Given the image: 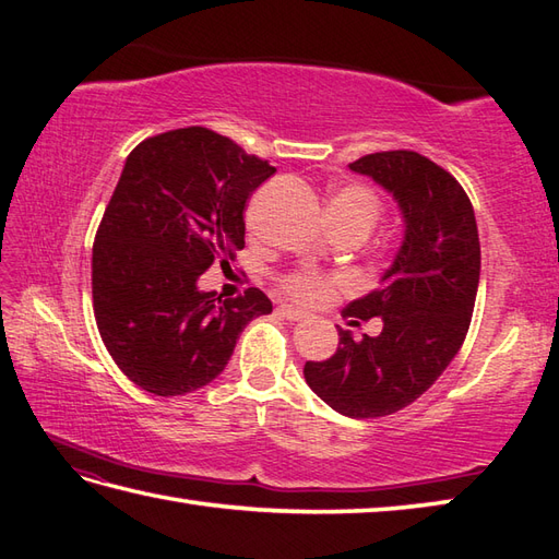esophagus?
I'll return each instance as SVG.
<instances>
[{
    "instance_id": "1",
    "label": "esophagus",
    "mask_w": 559,
    "mask_h": 559,
    "mask_svg": "<svg viewBox=\"0 0 559 559\" xmlns=\"http://www.w3.org/2000/svg\"><path fill=\"white\" fill-rule=\"evenodd\" d=\"M278 314H281L283 319H288V322H302V319L310 317V314L298 310V307H293V305H281V307H278Z\"/></svg>"
}]
</instances>
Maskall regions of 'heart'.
I'll list each match as a JSON object with an SVG mask.
<instances>
[{"instance_id":"obj_1","label":"heart","mask_w":559,"mask_h":559,"mask_svg":"<svg viewBox=\"0 0 559 559\" xmlns=\"http://www.w3.org/2000/svg\"><path fill=\"white\" fill-rule=\"evenodd\" d=\"M379 216V199L374 197L372 189L362 185H343L336 189V194L329 201V218L331 221H353L362 223L367 228H372ZM283 288L288 295L298 298L300 302H322L331 295L334 283L329 278L317 276L310 271L290 273V276L283 281Z\"/></svg>"}]
</instances>
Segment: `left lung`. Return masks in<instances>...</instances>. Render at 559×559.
Returning a JSON list of instances; mask_svg holds the SVG:
<instances>
[{
  "mask_svg": "<svg viewBox=\"0 0 559 559\" xmlns=\"http://www.w3.org/2000/svg\"><path fill=\"white\" fill-rule=\"evenodd\" d=\"M348 168L367 175L399 204L403 240L379 288L353 300L343 317L382 319V334L353 341L338 329V348L307 362L314 394L348 418H379L406 408L454 360L476 305L480 240L463 187L415 151H382Z\"/></svg>",
  "mask_w": 559,
  "mask_h": 559,
  "instance_id": "1",
  "label": "left lung"
}]
</instances>
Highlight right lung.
Listing matches in <instances>:
<instances>
[{"instance_id":"1","label":"right lung","mask_w":559,"mask_h":559,"mask_svg":"<svg viewBox=\"0 0 559 559\" xmlns=\"http://www.w3.org/2000/svg\"><path fill=\"white\" fill-rule=\"evenodd\" d=\"M276 173L206 127L173 129L129 153L93 245V312L117 367L148 394L213 382L242 329L273 310L259 288L199 290L213 261L245 247V204Z\"/></svg>"}]
</instances>
